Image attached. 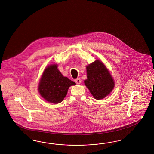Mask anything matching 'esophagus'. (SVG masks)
<instances>
[{
    "mask_svg": "<svg viewBox=\"0 0 154 154\" xmlns=\"http://www.w3.org/2000/svg\"><path fill=\"white\" fill-rule=\"evenodd\" d=\"M75 81L76 84H79L81 83V80L79 78H78V79H75Z\"/></svg>",
    "mask_w": 154,
    "mask_h": 154,
    "instance_id": "esophagus-1",
    "label": "esophagus"
}]
</instances>
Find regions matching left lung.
I'll return each mask as SVG.
<instances>
[{"label":"left lung","mask_w":154,"mask_h":154,"mask_svg":"<svg viewBox=\"0 0 154 154\" xmlns=\"http://www.w3.org/2000/svg\"><path fill=\"white\" fill-rule=\"evenodd\" d=\"M87 79L85 85L96 99L105 98L114 88V81L106 66L99 60L86 66Z\"/></svg>","instance_id":"obj_1"}]
</instances>
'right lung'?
Returning a JSON list of instances; mask_svg holds the SVG:
<instances>
[{
  "label": "right lung",
  "mask_w": 154,
  "mask_h": 154,
  "mask_svg": "<svg viewBox=\"0 0 154 154\" xmlns=\"http://www.w3.org/2000/svg\"><path fill=\"white\" fill-rule=\"evenodd\" d=\"M75 83L61 75L55 64L45 70L39 84V92L47 102L57 104L63 100L68 90Z\"/></svg>",
  "instance_id": "1"
}]
</instances>
